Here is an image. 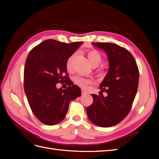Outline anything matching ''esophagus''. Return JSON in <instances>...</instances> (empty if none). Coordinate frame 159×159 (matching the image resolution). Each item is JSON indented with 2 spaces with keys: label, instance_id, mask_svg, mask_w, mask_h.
<instances>
[{
  "label": "esophagus",
  "instance_id": "esophagus-1",
  "mask_svg": "<svg viewBox=\"0 0 159 159\" xmlns=\"http://www.w3.org/2000/svg\"><path fill=\"white\" fill-rule=\"evenodd\" d=\"M88 93L87 91H85V90L84 89H81V94H82V95H85V94H88Z\"/></svg>",
  "mask_w": 159,
  "mask_h": 159
}]
</instances>
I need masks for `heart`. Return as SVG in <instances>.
Returning <instances> with one entry per match:
<instances>
[{"instance_id":"obj_1","label":"heart","mask_w":159,"mask_h":159,"mask_svg":"<svg viewBox=\"0 0 159 159\" xmlns=\"http://www.w3.org/2000/svg\"><path fill=\"white\" fill-rule=\"evenodd\" d=\"M75 57V54L71 55L68 60H67V63H66V68L68 69V70H71V67H72V61H73L74 57ZM88 57L90 64L95 67H98L102 61V56L100 55L99 53L96 51V50H92L90 51L88 54ZM99 76H104L105 75V71L103 70H101L99 71ZM73 80L74 81V83L78 85V86L81 88H85L87 87V85L92 83V80L89 78H85V77L81 76V75H75L74 77Z\"/></svg>"}]
</instances>
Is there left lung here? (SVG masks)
Segmentation results:
<instances>
[{
  "label": "left lung",
  "mask_w": 159,
  "mask_h": 159,
  "mask_svg": "<svg viewBox=\"0 0 159 159\" xmlns=\"http://www.w3.org/2000/svg\"><path fill=\"white\" fill-rule=\"evenodd\" d=\"M107 56L109 70L99 85L100 95L91 94L93 103L86 109L95 125L109 127L125 118L132 107L139 85V71L133 55L113 43H92ZM107 94L104 96L102 92Z\"/></svg>",
  "instance_id": "left-lung-1"
}]
</instances>
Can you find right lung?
Returning <instances> with one entry per match:
<instances>
[{"label": "right lung", "instance_id": "obj_1", "mask_svg": "<svg viewBox=\"0 0 159 159\" xmlns=\"http://www.w3.org/2000/svg\"><path fill=\"white\" fill-rule=\"evenodd\" d=\"M82 44L46 40L28 54L24 72L25 91L33 113L47 125L61 122L70 102L81 94V89L70 80V86L66 90L57 89L56 84L64 79L70 80L66 74L67 60Z\"/></svg>", "mask_w": 159, "mask_h": 159}]
</instances>
